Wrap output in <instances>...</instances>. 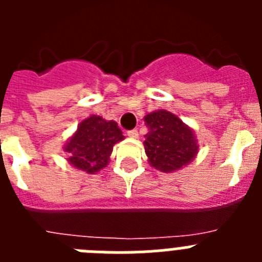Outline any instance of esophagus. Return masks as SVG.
<instances>
[{
  "instance_id": "esophagus-1",
  "label": "esophagus",
  "mask_w": 262,
  "mask_h": 262,
  "mask_svg": "<svg viewBox=\"0 0 262 262\" xmlns=\"http://www.w3.org/2000/svg\"><path fill=\"white\" fill-rule=\"evenodd\" d=\"M127 135H128L129 138H138V136H139L138 129H136V128H134V129H128V131H127Z\"/></svg>"
}]
</instances>
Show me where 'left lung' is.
Listing matches in <instances>:
<instances>
[{"label":"left lung","instance_id":"8db88e82","mask_svg":"<svg viewBox=\"0 0 262 262\" xmlns=\"http://www.w3.org/2000/svg\"><path fill=\"white\" fill-rule=\"evenodd\" d=\"M149 133L144 148L149 163L161 172H172L187 165L198 149L194 134L182 120L165 110L155 111L144 118Z\"/></svg>","mask_w":262,"mask_h":262}]
</instances>
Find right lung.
Masks as SVG:
<instances>
[{"label": "right lung", "instance_id": "add662e5", "mask_svg": "<svg viewBox=\"0 0 262 262\" xmlns=\"http://www.w3.org/2000/svg\"><path fill=\"white\" fill-rule=\"evenodd\" d=\"M123 138L115 122H106L101 117L93 115L81 122L73 138L66 145L68 161L88 173L97 172L106 166L114 144Z\"/></svg>", "mask_w": 262, "mask_h": 262}]
</instances>
